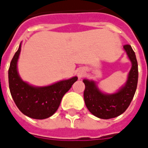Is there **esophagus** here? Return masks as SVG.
Segmentation results:
<instances>
[{"mask_svg": "<svg viewBox=\"0 0 148 148\" xmlns=\"http://www.w3.org/2000/svg\"><path fill=\"white\" fill-rule=\"evenodd\" d=\"M85 73H86V71H85L84 69H82V68L79 69H78V71H77L78 77L79 78V79H81L82 76H84Z\"/></svg>", "mask_w": 148, "mask_h": 148, "instance_id": "1", "label": "esophagus"}]
</instances>
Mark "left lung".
<instances>
[{
	"instance_id": "obj_1",
	"label": "left lung",
	"mask_w": 148,
	"mask_h": 148,
	"mask_svg": "<svg viewBox=\"0 0 148 148\" xmlns=\"http://www.w3.org/2000/svg\"><path fill=\"white\" fill-rule=\"evenodd\" d=\"M124 51L131 62L132 66L127 82L114 93H104L99 90L97 82L83 79L85 90L83 96L87 109L100 119H110L120 116L128 108L137 90L138 80V65L135 52L130 45L123 46Z\"/></svg>"
}]
</instances>
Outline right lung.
I'll list each match as a JSON object with an SVG mask.
<instances>
[{"label": "right lung", "instance_id": "right-lung-1", "mask_svg": "<svg viewBox=\"0 0 148 148\" xmlns=\"http://www.w3.org/2000/svg\"><path fill=\"white\" fill-rule=\"evenodd\" d=\"M20 44L10 64L8 70L9 89L11 97L19 110L28 117L43 120L56 113L62 97L77 76L57 82L46 86H34L21 79L18 74V58L21 52Z\"/></svg>", "mask_w": 148, "mask_h": 148}]
</instances>
